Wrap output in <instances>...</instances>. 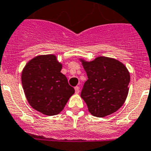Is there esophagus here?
Here are the masks:
<instances>
[{
  "label": "esophagus",
  "instance_id": "34e87169",
  "mask_svg": "<svg viewBox=\"0 0 151 151\" xmlns=\"http://www.w3.org/2000/svg\"><path fill=\"white\" fill-rule=\"evenodd\" d=\"M74 90H75V93H79V92H80V87L78 86H75L74 87Z\"/></svg>",
  "mask_w": 151,
  "mask_h": 151
}]
</instances>
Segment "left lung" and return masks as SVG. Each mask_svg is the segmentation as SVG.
<instances>
[{
	"label": "left lung",
	"mask_w": 151,
	"mask_h": 151,
	"mask_svg": "<svg viewBox=\"0 0 151 151\" xmlns=\"http://www.w3.org/2000/svg\"><path fill=\"white\" fill-rule=\"evenodd\" d=\"M88 80L81 96L89 112L96 117H105L122 106L128 93L130 74L126 67L111 58L97 57L93 61L81 60Z\"/></svg>",
	"instance_id": "left-lung-1"
}]
</instances>
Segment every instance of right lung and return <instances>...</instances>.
Listing matches in <instances>:
<instances>
[{"instance_id": "add662e5", "label": "right lung", "mask_w": 151, "mask_h": 151, "mask_svg": "<svg viewBox=\"0 0 151 151\" xmlns=\"http://www.w3.org/2000/svg\"><path fill=\"white\" fill-rule=\"evenodd\" d=\"M61 63L54 55L36 56L22 72V85L28 103L34 109L46 115L62 111L74 89L61 73Z\"/></svg>"}]
</instances>
